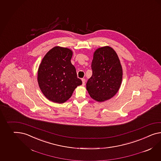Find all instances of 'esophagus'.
<instances>
[{"mask_svg": "<svg viewBox=\"0 0 161 161\" xmlns=\"http://www.w3.org/2000/svg\"><path fill=\"white\" fill-rule=\"evenodd\" d=\"M82 85L83 86H84V85H85V82H86V80H85V79H82Z\"/></svg>", "mask_w": 161, "mask_h": 161, "instance_id": "esophagus-1", "label": "esophagus"}]
</instances>
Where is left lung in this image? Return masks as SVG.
Here are the masks:
<instances>
[{
    "label": "left lung",
    "instance_id": "1",
    "mask_svg": "<svg viewBox=\"0 0 161 161\" xmlns=\"http://www.w3.org/2000/svg\"><path fill=\"white\" fill-rule=\"evenodd\" d=\"M92 75L86 83L91 97L102 102L113 97L119 91L123 70L115 51L110 47L99 48L93 55Z\"/></svg>",
    "mask_w": 161,
    "mask_h": 161
}]
</instances>
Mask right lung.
Listing matches in <instances>:
<instances>
[{
    "label": "right lung",
    "mask_w": 161,
    "mask_h": 161,
    "mask_svg": "<svg viewBox=\"0 0 161 161\" xmlns=\"http://www.w3.org/2000/svg\"><path fill=\"white\" fill-rule=\"evenodd\" d=\"M71 50L55 47L42 59L38 70V82L42 93L51 101L63 103L70 98L75 88L82 85L71 64Z\"/></svg>",
    "instance_id": "add662e5"
}]
</instances>
